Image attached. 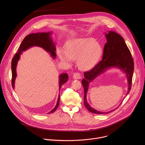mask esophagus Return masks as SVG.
Segmentation results:
<instances>
[{
    "mask_svg": "<svg viewBox=\"0 0 145 145\" xmlns=\"http://www.w3.org/2000/svg\"><path fill=\"white\" fill-rule=\"evenodd\" d=\"M73 77L74 79H80L81 78V76L79 73L77 72V73H75L73 74Z\"/></svg>",
    "mask_w": 145,
    "mask_h": 145,
    "instance_id": "esophagus-1",
    "label": "esophagus"
}]
</instances>
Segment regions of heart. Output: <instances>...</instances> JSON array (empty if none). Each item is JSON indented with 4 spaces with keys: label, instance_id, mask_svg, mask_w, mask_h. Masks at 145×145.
<instances>
[{
    "label": "heart",
    "instance_id": "obj_1",
    "mask_svg": "<svg viewBox=\"0 0 145 145\" xmlns=\"http://www.w3.org/2000/svg\"><path fill=\"white\" fill-rule=\"evenodd\" d=\"M59 58L63 61L71 63V59L78 60L79 68L83 71L93 68L102 55L100 45L91 37L76 38L67 42L65 50H58Z\"/></svg>",
    "mask_w": 145,
    "mask_h": 145
}]
</instances>
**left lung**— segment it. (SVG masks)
Segmentation results:
<instances>
[{
	"label": "left lung",
	"instance_id": "1",
	"mask_svg": "<svg viewBox=\"0 0 145 145\" xmlns=\"http://www.w3.org/2000/svg\"><path fill=\"white\" fill-rule=\"evenodd\" d=\"M106 37L107 43L103 50L102 60L91 70L84 72V78L82 79L81 82L84 90V106L89 111L97 114H103L107 112L99 111L89 105L87 100V94L89 82H92L99 75L104 73L106 70L110 68H118L126 74L128 81L127 95L131 88L134 68V60L131 52L123 37L113 31H108V33L106 34ZM114 110L108 112H111Z\"/></svg>",
	"mask_w": 145,
	"mask_h": 145
}]
</instances>
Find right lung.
I'll list each match as a JSON object with an SVG mask.
<instances>
[{
  "instance_id": "1",
  "label": "right lung",
  "mask_w": 145,
  "mask_h": 145,
  "mask_svg": "<svg viewBox=\"0 0 145 145\" xmlns=\"http://www.w3.org/2000/svg\"><path fill=\"white\" fill-rule=\"evenodd\" d=\"M51 32L49 33H32L27 35L22 42L18 48V52L15 54L11 61V71H12V87L13 89L15 87V80L16 77V68L18 61L20 58V56L22 53V52L26 50L32 46H39L45 49L47 52L49 53L52 57L55 58L56 57V46L53 42L52 38L50 37ZM68 75L67 73H62L59 77V90L64 84L68 81ZM59 103V95H58V100L55 107L50 111L49 114L54 112L58 108Z\"/></svg>"
}]
</instances>
